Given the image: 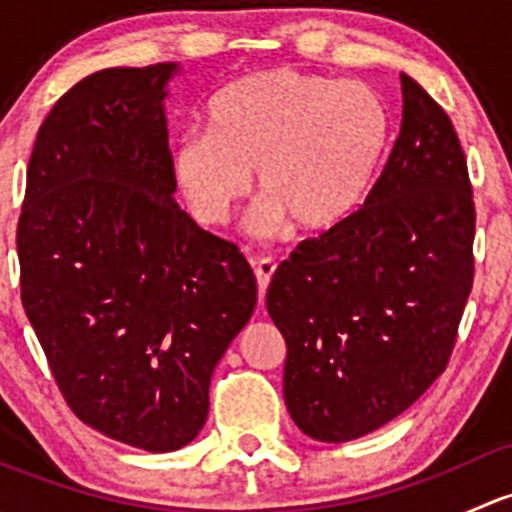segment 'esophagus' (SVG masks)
Listing matches in <instances>:
<instances>
[{
    "label": "esophagus",
    "mask_w": 512,
    "mask_h": 512,
    "mask_svg": "<svg viewBox=\"0 0 512 512\" xmlns=\"http://www.w3.org/2000/svg\"><path fill=\"white\" fill-rule=\"evenodd\" d=\"M275 270H277L275 257H260V260H255V275H257V287H260V297L265 294V289L270 285Z\"/></svg>",
    "instance_id": "esophagus-1"
}]
</instances>
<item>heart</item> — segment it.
<instances>
[{"instance_id": "b5f03b06", "label": "heart", "mask_w": 512, "mask_h": 512, "mask_svg": "<svg viewBox=\"0 0 512 512\" xmlns=\"http://www.w3.org/2000/svg\"><path fill=\"white\" fill-rule=\"evenodd\" d=\"M208 133H185L173 170L198 220L220 225L250 188L262 225L322 230L347 218L369 190L391 143L389 103L361 81L262 71L210 101Z\"/></svg>"}]
</instances>
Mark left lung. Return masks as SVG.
Wrapping results in <instances>:
<instances>
[{"mask_svg": "<svg viewBox=\"0 0 512 512\" xmlns=\"http://www.w3.org/2000/svg\"><path fill=\"white\" fill-rule=\"evenodd\" d=\"M404 121L364 203L299 242L267 287L285 404L307 436H366L446 371L473 287L476 203L448 113L401 74Z\"/></svg>", "mask_w": 512, "mask_h": 512, "instance_id": "left-lung-1", "label": "left lung"}]
</instances>
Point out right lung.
I'll return each mask as SVG.
<instances>
[{
  "mask_svg": "<svg viewBox=\"0 0 512 512\" xmlns=\"http://www.w3.org/2000/svg\"><path fill=\"white\" fill-rule=\"evenodd\" d=\"M175 64L103 69L36 133L17 223L19 285L69 409L108 438L178 451L257 304L240 247L173 200L163 98Z\"/></svg>",
  "mask_w": 512,
  "mask_h": 512,
  "instance_id": "add662e5",
  "label": "right lung"
}]
</instances>
